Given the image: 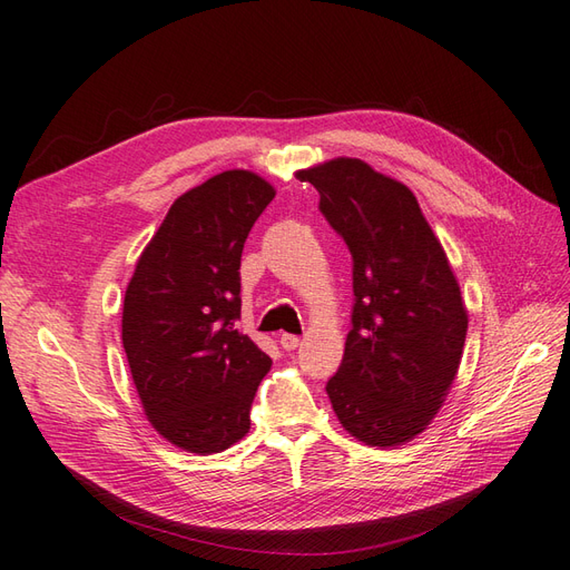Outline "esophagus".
Here are the masks:
<instances>
[{
	"mask_svg": "<svg viewBox=\"0 0 570 570\" xmlns=\"http://www.w3.org/2000/svg\"><path fill=\"white\" fill-rule=\"evenodd\" d=\"M279 344H282L284 351H296L298 344H301V338L296 334H282L279 336Z\"/></svg>",
	"mask_w": 570,
	"mask_h": 570,
	"instance_id": "obj_1",
	"label": "esophagus"
}]
</instances>
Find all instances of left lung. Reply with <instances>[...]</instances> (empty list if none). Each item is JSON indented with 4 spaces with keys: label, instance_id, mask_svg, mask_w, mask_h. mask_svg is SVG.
Masks as SVG:
<instances>
[{
    "label": "left lung",
    "instance_id": "left-lung-1",
    "mask_svg": "<svg viewBox=\"0 0 570 570\" xmlns=\"http://www.w3.org/2000/svg\"><path fill=\"white\" fill-rule=\"evenodd\" d=\"M353 257V330L327 382L351 436L399 446L428 430L456 380L468 311L442 243L409 186L355 157L296 171Z\"/></svg>",
    "mask_w": 570,
    "mask_h": 570
}]
</instances>
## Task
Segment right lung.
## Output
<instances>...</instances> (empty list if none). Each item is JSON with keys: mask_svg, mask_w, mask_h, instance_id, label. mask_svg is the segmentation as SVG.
Returning <instances> with one entry per match:
<instances>
[{"mask_svg": "<svg viewBox=\"0 0 570 570\" xmlns=\"http://www.w3.org/2000/svg\"><path fill=\"white\" fill-rule=\"evenodd\" d=\"M276 195L248 169L186 190L140 253L126 286L121 341L150 425L174 446L219 453L250 430L272 367L240 317V253Z\"/></svg>", "mask_w": 570, "mask_h": 570, "instance_id": "obj_1", "label": "right lung"}]
</instances>
